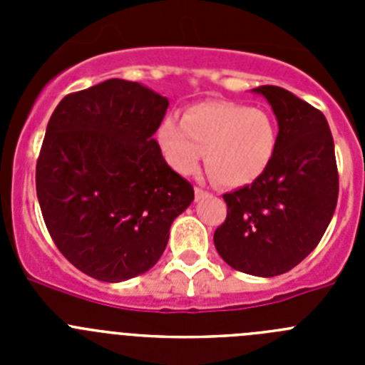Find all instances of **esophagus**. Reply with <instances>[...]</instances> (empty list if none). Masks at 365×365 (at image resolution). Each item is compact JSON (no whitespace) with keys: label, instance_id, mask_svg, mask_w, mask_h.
Instances as JSON below:
<instances>
[{"label":"esophagus","instance_id":"obj_1","mask_svg":"<svg viewBox=\"0 0 365 365\" xmlns=\"http://www.w3.org/2000/svg\"><path fill=\"white\" fill-rule=\"evenodd\" d=\"M208 195H210V193L205 192V190H202V188H195V199H197V201H201V199L208 197Z\"/></svg>","mask_w":365,"mask_h":365}]
</instances>
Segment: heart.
<instances>
[{
	"label": "heart",
	"instance_id": "heart-1",
	"mask_svg": "<svg viewBox=\"0 0 365 365\" xmlns=\"http://www.w3.org/2000/svg\"><path fill=\"white\" fill-rule=\"evenodd\" d=\"M157 143L166 163L180 175L197 172L206 153V168L219 185L241 188L252 185L270 166L278 128L265 109L235 102H201L190 106L182 120L164 118Z\"/></svg>",
	"mask_w": 365,
	"mask_h": 365
}]
</instances>
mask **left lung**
I'll list each match as a JSON object with an SVG mask.
<instances>
[{
	"label": "left lung",
	"instance_id": "obj_1",
	"mask_svg": "<svg viewBox=\"0 0 365 365\" xmlns=\"http://www.w3.org/2000/svg\"><path fill=\"white\" fill-rule=\"evenodd\" d=\"M278 120V146L267 172L225 193L227 219L214 234L232 269L261 278L289 272L320 243L338 201L333 135L324 113L278 86L254 89Z\"/></svg>",
	"mask_w": 365,
	"mask_h": 365
}]
</instances>
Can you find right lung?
Returning a JSON list of instances; mask_svg holds the SVG:
<instances>
[{
	"mask_svg": "<svg viewBox=\"0 0 365 365\" xmlns=\"http://www.w3.org/2000/svg\"><path fill=\"white\" fill-rule=\"evenodd\" d=\"M168 98L111 78L54 109L36 164V193L58 250L78 270L118 283L159 261L193 186L153 138Z\"/></svg>",
	"mask_w": 365,
	"mask_h": 365,
	"instance_id": "right-lung-1",
	"label": "right lung"
}]
</instances>
